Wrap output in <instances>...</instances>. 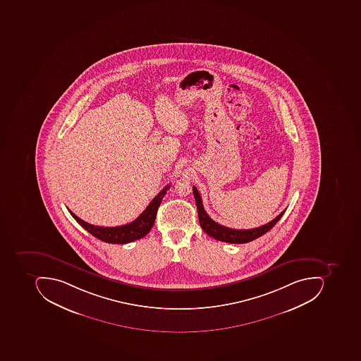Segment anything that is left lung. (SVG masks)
<instances>
[{
  "label": "left lung",
  "instance_id": "left-lung-1",
  "mask_svg": "<svg viewBox=\"0 0 361 361\" xmlns=\"http://www.w3.org/2000/svg\"><path fill=\"white\" fill-rule=\"evenodd\" d=\"M194 198H195L196 207H197L198 220H200V226L208 235L214 238V240H221L226 243L231 244H244L256 240L259 236L264 235V233L271 230L276 226V222L281 219L284 212H281L278 217L274 218L272 221L264 224V226H258V228H248V230H235V228H226L214 221L212 218L208 216L203 207V200L198 193L197 189L193 186Z\"/></svg>",
  "mask_w": 361,
  "mask_h": 361
}]
</instances>
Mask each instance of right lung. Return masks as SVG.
I'll list each match as a JSON object with an SVG mask.
<instances>
[{"mask_svg": "<svg viewBox=\"0 0 361 361\" xmlns=\"http://www.w3.org/2000/svg\"><path fill=\"white\" fill-rule=\"evenodd\" d=\"M170 186H171L170 184L166 185L154 197V200L147 206V209L144 210L135 221L123 224V226H111V228L93 226V224H87V222L83 221L82 219L77 217L71 210L68 209V212H71L75 221L78 222L90 234H92L93 236L99 238V240L111 244H127L130 243V242H133V240L144 238L151 231L154 222H155L158 207L161 205V200L167 193L168 190L170 189Z\"/></svg>", "mask_w": 361, "mask_h": 361, "instance_id": "obj_1", "label": "right lung"}]
</instances>
